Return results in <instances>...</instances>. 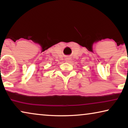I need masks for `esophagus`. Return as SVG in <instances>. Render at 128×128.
Segmentation results:
<instances>
[{"label":"esophagus","instance_id":"esophagus-1","mask_svg":"<svg viewBox=\"0 0 128 128\" xmlns=\"http://www.w3.org/2000/svg\"><path fill=\"white\" fill-rule=\"evenodd\" d=\"M66 61H67V62H69L70 59H69V58H66Z\"/></svg>","mask_w":128,"mask_h":128}]
</instances>
